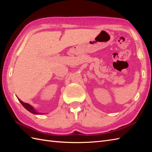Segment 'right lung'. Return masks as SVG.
<instances>
[{
    "label": "right lung",
    "mask_w": 152,
    "mask_h": 152,
    "mask_svg": "<svg viewBox=\"0 0 152 152\" xmlns=\"http://www.w3.org/2000/svg\"><path fill=\"white\" fill-rule=\"evenodd\" d=\"M19 101L21 102V104L23 106V107L27 110L28 112H30L31 113H32V114H37V115H40V114H42V113H39L36 110H35L33 106H32L31 105H30L29 104H28V103H25V102H23L22 101H21L20 99H18Z\"/></svg>",
    "instance_id": "right-lung-1"
}]
</instances>
